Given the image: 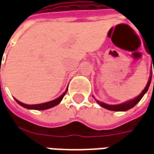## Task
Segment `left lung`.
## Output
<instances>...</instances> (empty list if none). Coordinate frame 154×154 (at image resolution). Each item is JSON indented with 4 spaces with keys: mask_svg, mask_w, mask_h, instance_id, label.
<instances>
[{
    "mask_svg": "<svg viewBox=\"0 0 154 154\" xmlns=\"http://www.w3.org/2000/svg\"><path fill=\"white\" fill-rule=\"evenodd\" d=\"M151 57H152V54H151ZM152 64H153V67H154L153 62H152ZM151 79H152V73H151L150 77H149V82H148V84L146 85L145 88L142 91V92L139 94V96H138L137 97L134 98V99H132V100H128V101H126V102L119 104V105H107V104L101 102V101H100V100H97V102L100 105V106L104 107V108H106V109H107V110H113V111H125V110H128L134 106L136 104L138 103L139 100L142 99V97L144 96V94L148 91L149 85H150V83H151ZM153 86H154V82H153Z\"/></svg>",
    "mask_w": 154,
    "mask_h": 154,
    "instance_id": "left-lung-1",
    "label": "left lung"
}]
</instances>
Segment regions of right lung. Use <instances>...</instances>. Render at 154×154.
Returning a JSON list of instances; mask_svg holds the SVG:
<instances>
[{"instance_id":"add662e5","label":"right lung","mask_w":154,"mask_h":154,"mask_svg":"<svg viewBox=\"0 0 154 154\" xmlns=\"http://www.w3.org/2000/svg\"><path fill=\"white\" fill-rule=\"evenodd\" d=\"M67 87L66 91H64L63 93L61 95L60 97H57V99H55L54 100H51V101H48V102H45V103H42V104H38V105H26V104H24L20 102V101H19L18 100H16V102L19 104V105H20L21 106L25 107L26 109H29V110H47V109H49V108H52V107L55 106H57L58 104L60 103L61 100H63V98L65 96V94L67 92Z\"/></svg>"}]
</instances>
